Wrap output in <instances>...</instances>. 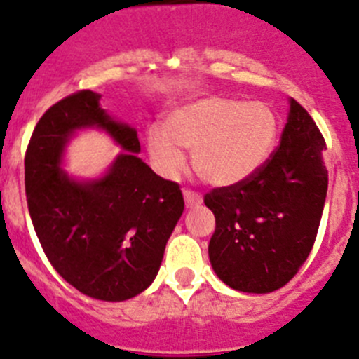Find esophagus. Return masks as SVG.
Segmentation results:
<instances>
[{"mask_svg":"<svg viewBox=\"0 0 359 359\" xmlns=\"http://www.w3.org/2000/svg\"><path fill=\"white\" fill-rule=\"evenodd\" d=\"M184 200H186L187 207H196L202 203V196L191 189H184Z\"/></svg>","mask_w":359,"mask_h":359,"instance_id":"obj_1","label":"esophagus"}]
</instances>
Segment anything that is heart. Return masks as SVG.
I'll return each instance as SVG.
<instances>
[{
    "mask_svg": "<svg viewBox=\"0 0 359 359\" xmlns=\"http://www.w3.org/2000/svg\"><path fill=\"white\" fill-rule=\"evenodd\" d=\"M278 138L280 116L271 104L205 97L168 113L163 130H149L147 149L163 175H179L184 170L180 152H191L193 170L203 182L230 187L262 168Z\"/></svg>",
    "mask_w": 359,
    "mask_h": 359,
    "instance_id": "heart-1",
    "label": "heart"
}]
</instances>
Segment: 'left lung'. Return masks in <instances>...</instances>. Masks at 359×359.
<instances>
[{
  "label": "left lung",
  "mask_w": 359,
  "mask_h": 359,
  "mask_svg": "<svg viewBox=\"0 0 359 359\" xmlns=\"http://www.w3.org/2000/svg\"><path fill=\"white\" fill-rule=\"evenodd\" d=\"M326 142L290 99L280 147L246 182L214 187L203 198L216 217L212 269L232 289L266 294L297 274L316 243L327 193Z\"/></svg>",
  "instance_id": "1"
}]
</instances>
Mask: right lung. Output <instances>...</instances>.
I'll return each mask as SVG.
<instances>
[{"instance_id": "right-lung-1", "label": "right lung", "mask_w": 359, "mask_h": 359, "mask_svg": "<svg viewBox=\"0 0 359 359\" xmlns=\"http://www.w3.org/2000/svg\"><path fill=\"white\" fill-rule=\"evenodd\" d=\"M99 99L81 90L43 113L25 156L26 200L56 273L93 299L126 301L156 278L184 198L179 184L136 156V130L115 122ZM83 126L104 128L124 149L106 176L88 183L59 168L66 142Z\"/></svg>"}]
</instances>
